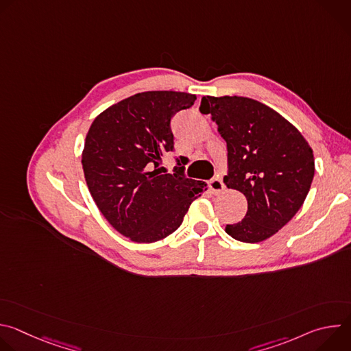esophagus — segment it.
Listing matches in <instances>:
<instances>
[{
	"label": "esophagus",
	"instance_id": "1",
	"mask_svg": "<svg viewBox=\"0 0 351 351\" xmlns=\"http://www.w3.org/2000/svg\"><path fill=\"white\" fill-rule=\"evenodd\" d=\"M210 189L214 194H221L223 190H225V184L222 182L221 178H214L211 182H210Z\"/></svg>",
	"mask_w": 351,
	"mask_h": 351
}]
</instances>
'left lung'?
Returning a JSON list of instances; mask_svg holds the SVG:
<instances>
[{
  "instance_id": "obj_1",
  "label": "left lung",
  "mask_w": 351,
  "mask_h": 351,
  "mask_svg": "<svg viewBox=\"0 0 351 351\" xmlns=\"http://www.w3.org/2000/svg\"><path fill=\"white\" fill-rule=\"evenodd\" d=\"M199 112L211 114L226 141L225 184L247 198L245 217L226 225V233L244 243L269 239L304 203L315 171L313 148L294 125L253 98L207 95Z\"/></svg>"
}]
</instances>
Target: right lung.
Listing matches in <instances>:
<instances>
[{"instance_id":"add662e5","label":"right lung","mask_w":351,"mask_h":351,"mask_svg":"<svg viewBox=\"0 0 351 351\" xmlns=\"http://www.w3.org/2000/svg\"><path fill=\"white\" fill-rule=\"evenodd\" d=\"M195 95L156 90L130 95L93 121L82 165L88 191L104 218L136 243H154L173 233L204 182L164 173L161 156L173 152L171 118L190 108ZM180 165V164H179Z\"/></svg>"}]
</instances>
